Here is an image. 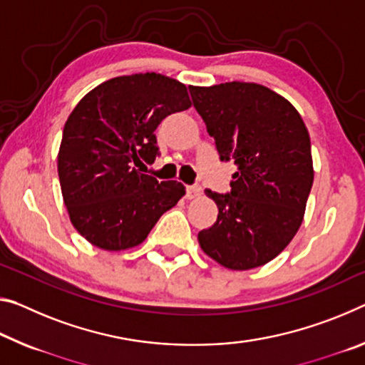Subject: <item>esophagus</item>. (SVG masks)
<instances>
[{
	"instance_id": "34e87169",
	"label": "esophagus",
	"mask_w": 365,
	"mask_h": 365,
	"mask_svg": "<svg viewBox=\"0 0 365 365\" xmlns=\"http://www.w3.org/2000/svg\"><path fill=\"white\" fill-rule=\"evenodd\" d=\"M201 192H203V190H201L200 185H188V187H187L188 198H196V196L201 195Z\"/></svg>"
}]
</instances>
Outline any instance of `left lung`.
Wrapping results in <instances>:
<instances>
[{
	"label": "left lung",
	"mask_w": 365,
	"mask_h": 365,
	"mask_svg": "<svg viewBox=\"0 0 365 365\" xmlns=\"http://www.w3.org/2000/svg\"><path fill=\"white\" fill-rule=\"evenodd\" d=\"M219 159L234 160L229 193L207 190L217 219L198 234L207 257L229 269L271 262L302 224L314 183L310 136L291 102L255 83L190 88Z\"/></svg>",
	"instance_id": "left-lung-1"
}]
</instances>
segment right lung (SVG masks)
<instances>
[{
	"instance_id": "add662e5",
	"label": "right lung",
	"mask_w": 365,
	"mask_h": 365,
	"mask_svg": "<svg viewBox=\"0 0 365 365\" xmlns=\"http://www.w3.org/2000/svg\"><path fill=\"white\" fill-rule=\"evenodd\" d=\"M185 84L146 73L106 81L78 103L63 130L58 177L69 219L92 245L117 252L140 245L185 195L138 167L160 154L154 131L187 110Z\"/></svg>"
}]
</instances>
